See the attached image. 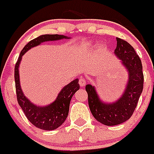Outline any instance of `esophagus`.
Returning <instances> with one entry per match:
<instances>
[{
  "instance_id": "obj_1",
  "label": "esophagus",
  "mask_w": 154,
  "mask_h": 154,
  "mask_svg": "<svg viewBox=\"0 0 154 154\" xmlns=\"http://www.w3.org/2000/svg\"><path fill=\"white\" fill-rule=\"evenodd\" d=\"M86 83V80L84 78H80L79 79V84L80 86H84Z\"/></svg>"
}]
</instances>
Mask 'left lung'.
Segmentation results:
<instances>
[{
  "instance_id": "1",
  "label": "left lung",
  "mask_w": 154,
  "mask_h": 154,
  "mask_svg": "<svg viewBox=\"0 0 154 154\" xmlns=\"http://www.w3.org/2000/svg\"><path fill=\"white\" fill-rule=\"evenodd\" d=\"M116 39L115 54L125 65L129 77L124 93L114 103H103L94 86L90 84L86 86L92 115L98 122L108 126L122 124L132 117L143 92L144 80L141 60L133 47L124 39Z\"/></svg>"
}]
</instances>
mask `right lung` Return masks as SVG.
Masks as SVG:
<instances>
[{
	"label": "right lung",
	"instance_id": "obj_1",
	"mask_svg": "<svg viewBox=\"0 0 154 154\" xmlns=\"http://www.w3.org/2000/svg\"><path fill=\"white\" fill-rule=\"evenodd\" d=\"M62 39H70V38L63 35L47 34V35H41L36 39H33L29 42L22 50L14 67V82H15L17 100L18 104L22 109L27 119L34 126L46 131L56 129L64 123L68 117L69 105L72 96L74 95L77 90H79V79H76L64 86L59 93L57 99L53 103L45 107H39L31 103L29 100L27 99L25 97L24 93H22L20 86V81H19L18 67L23 54L32 47L39 45L43 42L53 41V40Z\"/></svg>",
	"mask_w": 154,
	"mask_h": 154
}]
</instances>
